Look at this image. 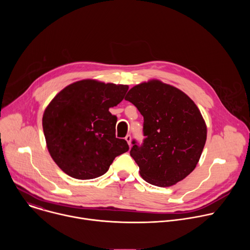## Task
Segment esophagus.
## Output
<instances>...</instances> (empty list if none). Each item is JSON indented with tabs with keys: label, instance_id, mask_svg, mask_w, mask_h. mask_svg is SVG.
Returning <instances> with one entry per match:
<instances>
[{
	"label": "esophagus",
	"instance_id": "esophagus-1",
	"mask_svg": "<svg viewBox=\"0 0 250 250\" xmlns=\"http://www.w3.org/2000/svg\"><path fill=\"white\" fill-rule=\"evenodd\" d=\"M125 139L126 140V142L128 144V146H130V145H131V136H130L129 134H127V135L125 137Z\"/></svg>",
	"mask_w": 250,
	"mask_h": 250
}]
</instances>
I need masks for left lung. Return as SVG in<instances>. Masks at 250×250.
<instances>
[{
  "instance_id": "obj_1",
  "label": "left lung",
  "mask_w": 250,
  "mask_h": 250,
  "mask_svg": "<svg viewBox=\"0 0 250 250\" xmlns=\"http://www.w3.org/2000/svg\"><path fill=\"white\" fill-rule=\"evenodd\" d=\"M125 100L144 116V145H134L130 156L147 183L170 187L197 166L206 140L207 125L196 104L184 92L152 79L132 87Z\"/></svg>"
}]
</instances>
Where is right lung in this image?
Masks as SVG:
<instances>
[{
	"mask_svg": "<svg viewBox=\"0 0 250 250\" xmlns=\"http://www.w3.org/2000/svg\"><path fill=\"white\" fill-rule=\"evenodd\" d=\"M127 85L85 79L61 90L42 117L51 158L67 175L88 180L104 175L114 159L128 150L116 137L117 117L110 109L120 104Z\"/></svg>",
	"mask_w": 250,
	"mask_h": 250,
	"instance_id": "obj_1",
	"label": "right lung"
}]
</instances>
